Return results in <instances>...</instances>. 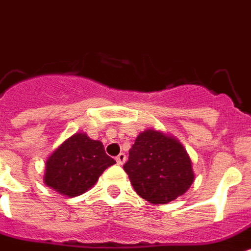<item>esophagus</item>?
I'll use <instances>...</instances> for the list:
<instances>
[{"mask_svg":"<svg viewBox=\"0 0 251 251\" xmlns=\"http://www.w3.org/2000/svg\"><path fill=\"white\" fill-rule=\"evenodd\" d=\"M125 161H126V155L124 154V153H120V154L116 157V162H117V165L119 166L124 165V163H125Z\"/></svg>","mask_w":251,"mask_h":251,"instance_id":"obj_1","label":"esophagus"}]
</instances>
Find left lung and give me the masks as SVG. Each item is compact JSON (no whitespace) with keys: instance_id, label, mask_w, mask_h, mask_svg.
I'll return each mask as SVG.
<instances>
[{"instance_id":"8db88e82","label":"left lung","mask_w":251,"mask_h":251,"mask_svg":"<svg viewBox=\"0 0 251 251\" xmlns=\"http://www.w3.org/2000/svg\"><path fill=\"white\" fill-rule=\"evenodd\" d=\"M124 170L136 194L151 204H167L184 195L195 178L180 140L151 127L135 139Z\"/></svg>"}]
</instances>
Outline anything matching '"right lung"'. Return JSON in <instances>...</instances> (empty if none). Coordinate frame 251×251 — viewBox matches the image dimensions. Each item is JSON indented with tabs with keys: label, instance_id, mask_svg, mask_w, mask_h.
<instances>
[{
	"label": "right lung",
	"instance_id": "1",
	"mask_svg": "<svg viewBox=\"0 0 251 251\" xmlns=\"http://www.w3.org/2000/svg\"><path fill=\"white\" fill-rule=\"evenodd\" d=\"M116 161L106 154L100 140L85 132L67 138L46 161L44 184L67 198L79 197L92 189L103 171Z\"/></svg>",
	"mask_w": 251,
	"mask_h": 251
}]
</instances>
